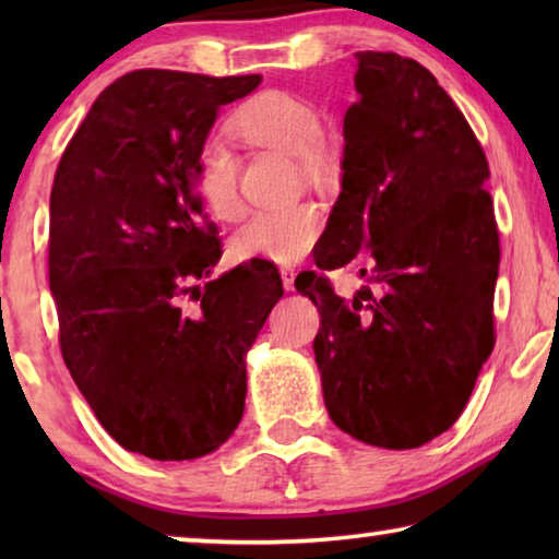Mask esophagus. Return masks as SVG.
<instances>
[{
	"label": "esophagus",
	"instance_id": "1",
	"mask_svg": "<svg viewBox=\"0 0 559 559\" xmlns=\"http://www.w3.org/2000/svg\"><path fill=\"white\" fill-rule=\"evenodd\" d=\"M296 276H298L296 266H283V269H281L283 288H286V290H293V288H296Z\"/></svg>",
	"mask_w": 559,
	"mask_h": 559
}]
</instances>
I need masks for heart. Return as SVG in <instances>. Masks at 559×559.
Wrapping results in <instances>:
<instances>
[{"label": "heart", "mask_w": 559, "mask_h": 559, "mask_svg": "<svg viewBox=\"0 0 559 559\" xmlns=\"http://www.w3.org/2000/svg\"><path fill=\"white\" fill-rule=\"evenodd\" d=\"M234 130L249 143L296 157L300 175L310 182L325 179L335 167L333 147L320 132V112L308 98L288 91H261L234 112ZM239 165L222 143H206L197 159V187L219 219L239 214ZM325 229V216L313 202L286 210L253 212L231 236L236 259H269L293 263L313 249Z\"/></svg>", "instance_id": "heart-1"}]
</instances>
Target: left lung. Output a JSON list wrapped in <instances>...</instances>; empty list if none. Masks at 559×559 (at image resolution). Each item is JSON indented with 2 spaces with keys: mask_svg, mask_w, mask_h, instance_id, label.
Instances as JSON below:
<instances>
[{
  "mask_svg": "<svg viewBox=\"0 0 559 559\" xmlns=\"http://www.w3.org/2000/svg\"><path fill=\"white\" fill-rule=\"evenodd\" d=\"M355 56L343 192L313 259L359 266L370 286L345 300L302 271L296 288L320 313L330 419L402 451L453 427L493 353L498 224L484 147L431 71L392 51Z\"/></svg>",
  "mask_w": 559,
  "mask_h": 559,
  "instance_id": "8db88e82",
  "label": "left lung"
}]
</instances>
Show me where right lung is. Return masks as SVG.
<instances>
[{
  "label": "right lung",
  "instance_id": "right-lung-1",
  "mask_svg": "<svg viewBox=\"0 0 559 559\" xmlns=\"http://www.w3.org/2000/svg\"><path fill=\"white\" fill-rule=\"evenodd\" d=\"M251 75L140 69L100 93L51 187L49 286L73 382L122 449L200 459L241 421L243 357L283 296L271 261L222 278L197 159ZM197 299L198 310H183Z\"/></svg>",
  "mask_w": 559,
  "mask_h": 559
}]
</instances>
